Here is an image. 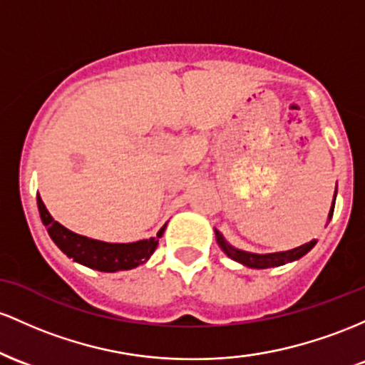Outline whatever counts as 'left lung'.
Returning <instances> with one entry per match:
<instances>
[{"instance_id":"1","label":"left lung","mask_w":365,"mask_h":365,"mask_svg":"<svg viewBox=\"0 0 365 365\" xmlns=\"http://www.w3.org/2000/svg\"><path fill=\"white\" fill-rule=\"evenodd\" d=\"M334 200H336V193H334ZM334 200H333V205H331V210H329V220H331V217H333V212H334ZM215 237H217V243H219V247L224 250V253H226L227 257H231L232 260L240 262V264L247 265V267H252V269L277 267V265H284V264H288V262L298 260V259H302L305 253H309L315 245V241H310V243L302 245V247H298V248L288 250V252L264 253V255H260V253H250V252H243V250L235 248L232 245H229L227 241L224 240V236L220 235L217 229H215Z\"/></svg>"}]
</instances>
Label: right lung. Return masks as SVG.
Instances as JSON below:
<instances>
[{"label": "right lung", "instance_id": "obj_1", "mask_svg": "<svg viewBox=\"0 0 365 365\" xmlns=\"http://www.w3.org/2000/svg\"><path fill=\"white\" fill-rule=\"evenodd\" d=\"M38 208L43 224L48 229V235L68 259L77 264H83L89 269L101 272H117L134 269L145 264L151 253L158 247V237H162L165 226L157 232V237L141 240L136 243H105V241L91 240L76 232L68 231L50 215L44 207L43 200L38 195Z\"/></svg>", "mask_w": 365, "mask_h": 365}]
</instances>
